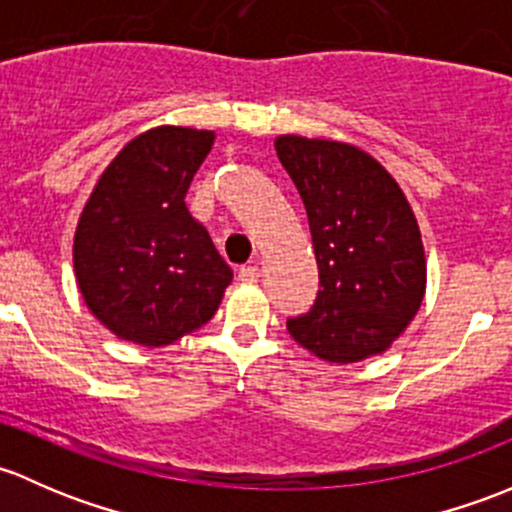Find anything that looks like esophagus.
Instances as JSON below:
<instances>
[{
    "label": "esophagus",
    "instance_id": "1",
    "mask_svg": "<svg viewBox=\"0 0 512 512\" xmlns=\"http://www.w3.org/2000/svg\"><path fill=\"white\" fill-rule=\"evenodd\" d=\"M239 278L244 283H256L258 278H261V268H258L256 263H249V266H241L239 268Z\"/></svg>",
    "mask_w": 512,
    "mask_h": 512
}]
</instances>
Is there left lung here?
Masks as SVG:
<instances>
[{
	"label": "left lung",
	"mask_w": 512,
	"mask_h": 512,
	"mask_svg": "<svg viewBox=\"0 0 512 512\" xmlns=\"http://www.w3.org/2000/svg\"><path fill=\"white\" fill-rule=\"evenodd\" d=\"M281 165L298 187L323 291L288 333L337 365L382 355L426 293V256L397 179L347 142L281 135Z\"/></svg>",
	"instance_id": "8db88e82"
}]
</instances>
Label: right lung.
I'll list each match as a JSON object with an SVG mask.
<instances>
[{
	"label": "right lung",
	"instance_id": "1",
	"mask_svg": "<svg viewBox=\"0 0 512 512\" xmlns=\"http://www.w3.org/2000/svg\"><path fill=\"white\" fill-rule=\"evenodd\" d=\"M212 142V130H147L105 167L83 207L73 236L78 291L120 340L172 345L214 318L234 278L184 204Z\"/></svg>",
	"mask_w": 512,
	"mask_h": 512
}]
</instances>
